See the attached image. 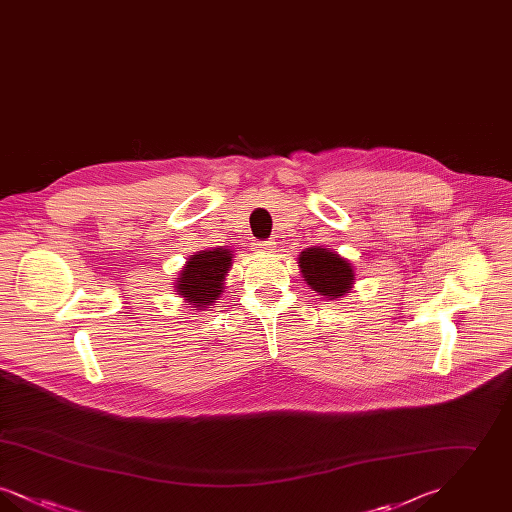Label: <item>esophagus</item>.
Returning a JSON list of instances; mask_svg holds the SVG:
<instances>
[{
    "label": "esophagus",
    "mask_w": 512,
    "mask_h": 512,
    "mask_svg": "<svg viewBox=\"0 0 512 512\" xmlns=\"http://www.w3.org/2000/svg\"><path fill=\"white\" fill-rule=\"evenodd\" d=\"M272 247H274L272 242H255V244H253V249H255L257 253H268V251H272Z\"/></svg>",
    "instance_id": "esophagus-1"
}]
</instances>
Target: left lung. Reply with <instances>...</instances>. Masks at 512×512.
<instances>
[{"label":"left lung","mask_w":512,"mask_h":512,"mask_svg":"<svg viewBox=\"0 0 512 512\" xmlns=\"http://www.w3.org/2000/svg\"><path fill=\"white\" fill-rule=\"evenodd\" d=\"M299 267L303 272L305 282L326 297H340L349 293V288L355 280L351 265L341 259L338 253L313 247L299 255Z\"/></svg>","instance_id":"1"}]
</instances>
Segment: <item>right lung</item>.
<instances>
[{
  "instance_id": "obj_1",
  "label": "right lung",
  "mask_w": 512,
  "mask_h": 512,
  "mask_svg": "<svg viewBox=\"0 0 512 512\" xmlns=\"http://www.w3.org/2000/svg\"><path fill=\"white\" fill-rule=\"evenodd\" d=\"M232 265V253L228 249L217 247L215 251H199L192 255L188 265L180 272L178 278V295L195 307L211 305L220 292L222 280Z\"/></svg>"
}]
</instances>
